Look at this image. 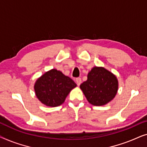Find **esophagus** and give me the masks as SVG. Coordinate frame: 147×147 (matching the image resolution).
<instances>
[{
	"label": "esophagus",
	"instance_id": "obj_1",
	"mask_svg": "<svg viewBox=\"0 0 147 147\" xmlns=\"http://www.w3.org/2000/svg\"><path fill=\"white\" fill-rule=\"evenodd\" d=\"M76 83H77V84L78 86H80V84H81V83H82V80H81V78H77L76 79Z\"/></svg>",
	"mask_w": 147,
	"mask_h": 147
}]
</instances>
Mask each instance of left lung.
Returning <instances> with one entry per match:
<instances>
[{
  "mask_svg": "<svg viewBox=\"0 0 147 147\" xmlns=\"http://www.w3.org/2000/svg\"><path fill=\"white\" fill-rule=\"evenodd\" d=\"M116 77L104 67H94L80 88L88 101L94 106H103L115 97L118 91Z\"/></svg>",
  "mask_w": 147,
  "mask_h": 147,
  "instance_id": "left-lung-1",
  "label": "left lung"
}]
</instances>
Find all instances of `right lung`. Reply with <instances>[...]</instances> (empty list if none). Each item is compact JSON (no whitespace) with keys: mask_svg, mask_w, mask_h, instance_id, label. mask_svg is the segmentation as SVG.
<instances>
[{"mask_svg":"<svg viewBox=\"0 0 147 147\" xmlns=\"http://www.w3.org/2000/svg\"><path fill=\"white\" fill-rule=\"evenodd\" d=\"M76 87V83L71 78L53 69L37 80L34 88L36 96L42 103L55 107L63 104L69 92Z\"/></svg>","mask_w":147,"mask_h":147,"instance_id":"right-lung-1","label":"right lung"}]
</instances>
